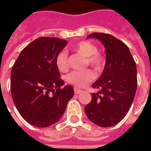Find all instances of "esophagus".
I'll use <instances>...</instances> for the list:
<instances>
[{
    "label": "esophagus",
    "mask_w": 151,
    "mask_h": 151,
    "mask_svg": "<svg viewBox=\"0 0 151 151\" xmlns=\"http://www.w3.org/2000/svg\"><path fill=\"white\" fill-rule=\"evenodd\" d=\"M73 90H74V93H75L76 95H77V94H79L80 92L82 91V90H81V89L77 88V87H74V89H73Z\"/></svg>",
    "instance_id": "34e87169"
}]
</instances>
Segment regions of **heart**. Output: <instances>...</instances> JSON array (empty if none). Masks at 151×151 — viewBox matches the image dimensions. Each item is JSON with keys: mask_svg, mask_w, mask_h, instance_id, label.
<instances>
[{"mask_svg": "<svg viewBox=\"0 0 151 151\" xmlns=\"http://www.w3.org/2000/svg\"><path fill=\"white\" fill-rule=\"evenodd\" d=\"M73 49L86 57V65H91L95 70H100L105 63L104 57L98 52V48L94 43L89 41H82L73 47ZM56 64L61 72H65L69 68V57L65 52H61L56 56ZM95 78V73L91 69H85L82 71H72L67 76L69 83L76 86L82 87L89 82H92Z\"/></svg>", "mask_w": 151, "mask_h": 151, "instance_id": "obj_1", "label": "heart"}]
</instances>
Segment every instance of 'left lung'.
I'll return each instance as SVG.
<instances>
[{"label": "left lung", "instance_id": "left-lung-1", "mask_svg": "<svg viewBox=\"0 0 151 151\" xmlns=\"http://www.w3.org/2000/svg\"><path fill=\"white\" fill-rule=\"evenodd\" d=\"M87 38L98 39L104 45L106 64L92 85L100 91L91 94L86 115L99 126H113L123 120L133 104L137 86L136 63L128 46L113 35L95 32Z\"/></svg>", "mask_w": 151, "mask_h": 151}]
</instances>
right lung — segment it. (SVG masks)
Segmentation results:
<instances>
[{
  "label": "right lung",
  "mask_w": 151,
  "mask_h": 151,
  "mask_svg": "<svg viewBox=\"0 0 151 151\" xmlns=\"http://www.w3.org/2000/svg\"><path fill=\"white\" fill-rule=\"evenodd\" d=\"M66 44V40L59 38L36 39L22 51L12 68L13 101L22 117L35 127L56 123L74 94L72 86H62L56 64Z\"/></svg>",
  "instance_id": "add662e5"
}]
</instances>
